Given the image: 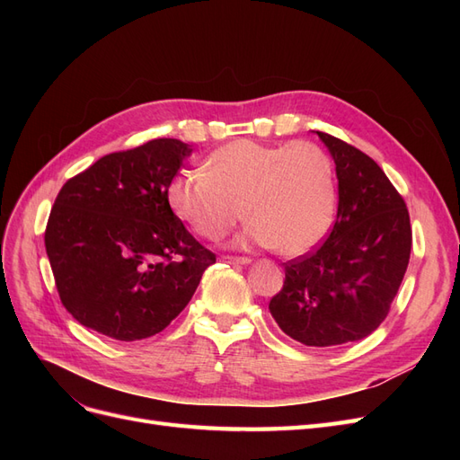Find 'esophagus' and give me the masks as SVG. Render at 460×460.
<instances>
[{"mask_svg":"<svg viewBox=\"0 0 460 460\" xmlns=\"http://www.w3.org/2000/svg\"><path fill=\"white\" fill-rule=\"evenodd\" d=\"M222 261L230 262V264H249V262H252V259H249V257H232V255H225V257H222Z\"/></svg>","mask_w":460,"mask_h":460,"instance_id":"34e87169","label":"esophagus"}]
</instances>
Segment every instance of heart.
I'll return each mask as SVG.
<instances>
[{"instance_id": "heart-1", "label": "heart", "mask_w": 460, "mask_h": 460, "mask_svg": "<svg viewBox=\"0 0 460 460\" xmlns=\"http://www.w3.org/2000/svg\"><path fill=\"white\" fill-rule=\"evenodd\" d=\"M174 215L201 238L228 234L242 211L243 242L296 257L324 238L336 211L328 153L313 142L235 140L208 155L201 171L178 172L166 190Z\"/></svg>"}]
</instances>
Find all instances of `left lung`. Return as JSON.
Instances as JSON below:
<instances>
[{
    "label": "left lung",
    "mask_w": 460,
    "mask_h": 460,
    "mask_svg": "<svg viewBox=\"0 0 460 460\" xmlns=\"http://www.w3.org/2000/svg\"><path fill=\"white\" fill-rule=\"evenodd\" d=\"M336 163L338 215L314 252L286 262L269 309L289 338L311 347L358 341L378 328L409 267L407 205L367 153L316 132Z\"/></svg>",
    "instance_id": "8db88e82"
}]
</instances>
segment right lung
Listing matches in <instances>:
<instances>
[{
  "mask_svg": "<svg viewBox=\"0 0 460 460\" xmlns=\"http://www.w3.org/2000/svg\"><path fill=\"white\" fill-rule=\"evenodd\" d=\"M188 155V144L159 137L109 153L61 188L44 240L61 303L82 326L119 341L155 336L217 261L166 198Z\"/></svg>",
  "mask_w": 460,
  "mask_h": 460,
  "instance_id": "add662e5",
  "label": "right lung"
}]
</instances>
